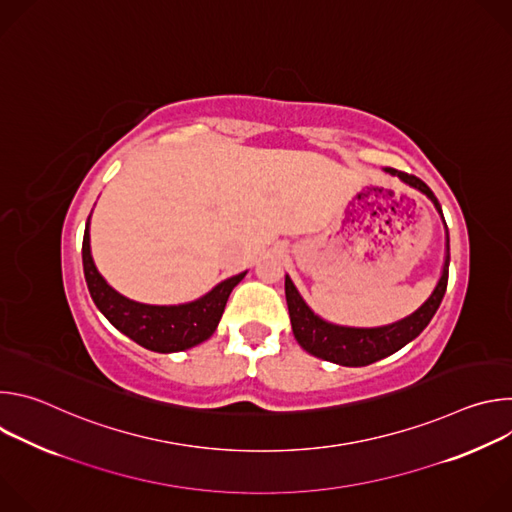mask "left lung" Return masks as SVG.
I'll use <instances>...</instances> for the list:
<instances>
[{
  "label": "left lung",
  "mask_w": 512,
  "mask_h": 512,
  "mask_svg": "<svg viewBox=\"0 0 512 512\" xmlns=\"http://www.w3.org/2000/svg\"><path fill=\"white\" fill-rule=\"evenodd\" d=\"M387 174L397 176L403 184L419 190L425 194L435 210L440 212L444 227H446V259L442 267V275L437 279L431 296L409 316L385 324V326H375V328H354V326H340L324 320L322 316L314 314V310L306 304V300L300 296L298 287L291 281L289 275H285V300H287V310H289V320H291V330H294V336L298 344L328 362L340 364V367H367L371 362H377L405 344H409L413 338H417L423 328L429 324L433 314L440 308L446 287H448V271H450V235H448V225L442 212L440 202L433 196L429 186L421 182L415 176H409L405 172H399L395 168H385Z\"/></svg>",
  "instance_id": "left-lung-1"
}]
</instances>
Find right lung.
<instances>
[{"instance_id":"1","label":"right lung","mask_w":512,"mask_h":512,"mask_svg":"<svg viewBox=\"0 0 512 512\" xmlns=\"http://www.w3.org/2000/svg\"><path fill=\"white\" fill-rule=\"evenodd\" d=\"M83 269L99 312L127 338L154 352H180L208 340L223 318L233 287L247 271L216 283L208 294L178 306H154L129 300L99 273L91 255V214L83 237Z\"/></svg>"}]
</instances>
